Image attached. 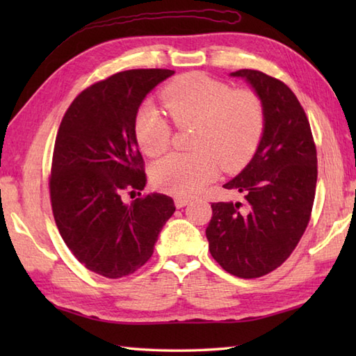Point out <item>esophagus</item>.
I'll return each mask as SVG.
<instances>
[{
    "label": "esophagus",
    "instance_id": "34e87169",
    "mask_svg": "<svg viewBox=\"0 0 356 356\" xmlns=\"http://www.w3.org/2000/svg\"><path fill=\"white\" fill-rule=\"evenodd\" d=\"M190 202H191V200L188 199V197H176V200H174V203H176L177 208H184V207H186Z\"/></svg>",
    "mask_w": 356,
    "mask_h": 356
}]
</instances>
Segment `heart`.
<instances>
[{"label": "heart", "mask_w": 356, "mask_h": 356, "mask_svg": "<svg viewBox=\"0 0 356 356\" xmlns=\"http://www.w3.org/2000/svg\"><path fill=\"white\" fill-rule=\"evenodd\" d=\"M162 99L179 128L193 127V153H174L151 168V182L159 190L186 197L197 194L223 170H237L255 153L264 131V105L251 88H234L205 73L191 72L172 79ZM134 134L149 157L168 149L172 127L153 102L136 113Z\"/></svg>", "instance_id": "heart-1"}]
</instances>
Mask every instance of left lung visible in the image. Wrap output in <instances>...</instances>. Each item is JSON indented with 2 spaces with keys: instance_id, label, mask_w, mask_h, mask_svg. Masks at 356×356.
I'll use <instances>...</instances> for the list:
<instances>
[{
  "instance_id": "obj_1",
  "label": "left lung",
  "mask_w": 356,
  "mask_h": 356,
  "mask_svg": "<svg viewBox=\"0 0 356 356\" xmlns=\"http://www.w3.org/2000/svg\"><path fill=\"white\" fill-rule=\"evenodd\" d=\"M264 105V131L254 157L226 190L240 202L211 205L209 252L229 274L257 278L287 260L307 228L315 199L316 148L297 96L284 82L259 70H237Z\"/></svg>"
}]
</instances>
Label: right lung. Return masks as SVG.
<instances>
[{
	"mask_svg": "<svg viewBox=\"0 0 356 356\" xmlns=\"http://www.w3.org/2000/svg\"><path fill=\"white\" fill-rule=\"evenodd\" d=\"M172 70L119 72L81 92L59 125L49 179L56 226L87 269L107 278L133 274L153 255L174 200L147 194L125 205L124 193L147 184L134 134L142 101Z\"/></svg>",
	"mask_w": 356,
	"mask_h": 356,
	"instance_id": "add662e5",
	"label": "right lung"
}]
</instances>
